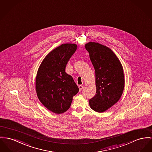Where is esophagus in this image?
<instances>
[{"instance_id":"1","label":"esophagus","mask_w":152,"mask_h":152,"mask_svg":"<svg viewBox=\"0 0 152 152\" xmlns=\"http://www.w3.org/2000/svg\"><path fill=\"white\" fill-rule=\"evenodd\" d=\"M78 88H79V90H80V91H82V90L83 89V86H82V85H80L79 86H78Z\"/></svg>"}]
</instances>
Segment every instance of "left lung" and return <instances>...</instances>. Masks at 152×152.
I'll return each instance as SVG.
<instances>
[{
    "label": "left lung",
    "mask_w": 152,
    "mask_h": 152,
    "mask_svg": "<svg viewBox=\"0 0 152 152\" xmlns=\"http://www.w3.org/2000/svg\"><path fill=\"white\" fill-rule=\"evenodd\" d=\"M85 48L95 70L96 94L89 100L91 109L106 111L121 97L124 88L123 66L114 52L98 42H89Z\"/></svg>",
    "instance_id": "obj_1"
}]
</instances>
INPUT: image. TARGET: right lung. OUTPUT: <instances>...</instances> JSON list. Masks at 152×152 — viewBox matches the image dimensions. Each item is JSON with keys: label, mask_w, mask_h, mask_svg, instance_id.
Listing matches in <instances>:
<instances>
[{"label": "right lung", "mask_w": 152, "mask_h": 152, "mask_svg": "<svg viewBox=\"0 0 152 152\" xmlns=\"http://www.w3.org/2000/svg\"><path fill=\"white\" fill-rule=\"evenodd\" d=\"M75 44H63L51 51L43 59L36 78V91L42 105L48 110L61 114L67 111L79 88L66 65L77 50Z\"/></svg>", "instance_id": "obj_1"}]
</instances>
